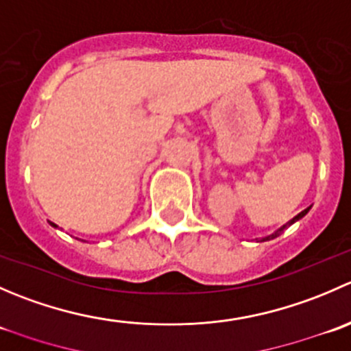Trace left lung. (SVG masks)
Segmentation results:
<instances>
[{"mask_svg":"<svg viewBox=\"0 0 351 351\" xmlns=\"http://www.w3.org/2000/svg\"><path fill=\"white\" fill-rule=\"evenodd\" d=\"M309 208H311V207H307V208H306V210H302V212H300V214H297V215H295V217H293V219H290V221H289V222H287V224H284V226H282V228H278V229H277V231H275V232H274V234H270V236H265V238H261V241H270V239H275V238H278V236H280V234H282V232H284V229H287V228H289V226H292V224H293V222L300 221V219H302V217H304V215H306V214H307V212H309Z\"/></svg>","mask_w":351,"mask_h":351,"instance_id":"8db88e82","label":"left lung"}]
</instances>
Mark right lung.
<instances>
[{"instance_id": "right-lung-1", "label": "right lung", "mask_w": 351, "mask_h": 351, "mask_svg": "<svg viewBox=\"0 0 351 351\" xmlns=\"http://www.w3.org/2000/svg\"><path fill=\"white\" fill-rule=\"evenodd\" d=\"M51 226H52V228H58V226H56V224H54V222H51Z\"/></svg>"}]
</instances>
